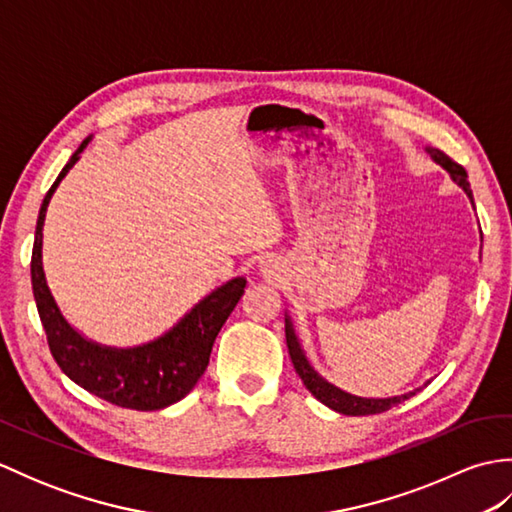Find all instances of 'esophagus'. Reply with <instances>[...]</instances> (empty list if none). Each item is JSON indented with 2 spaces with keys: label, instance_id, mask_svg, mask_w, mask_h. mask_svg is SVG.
<instances>
[{
  "label": "esophagus",
  "instance_id": "34e87169",
  "mask_svg": "<svg viewBox=\"0 0 512 512\" xmlns=\"http://www.w3.org/2000/svg\"><path fill=\"white\" fill-rule=\"evenodd\" d=\"M262 275L266 277V279H270V277H275V273H277V268H275V264L273 262H262Z\"/></svg>",
  "mask_w": 512,
  "mask_h": 512
}]
</instances>
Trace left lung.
Masks as SVG:
<instances>
[{
  "mask_svg": "<svg viewBox=\"0 0 512 512\" xmlns=\"http://www.w3.org/2000/svg\"><path fill=\"white\" fill-rule=\"evenodd\" d=\"M424 151H427V154L433 158V162H438L442 169L449 171L451 180L458 184V187L464 189V193L469 195V200L473 204V191H471L469 176H466L464 167H460L458 162H453L447 154H442L440 149L427 147ZM286 343H288L292 365H295L299 378L303 380V385H306L310 394L317 400H321L325 407H330V409L339 411V413H345V416H369V413H383L394 405L405 402L407 398H411L418 391V389H413V391H407V394L391 396V398H363V396L347 394V391L328 383V380H325L317 372V369L310 365L306 352H303V345L299 341V334L295 330V323H292V319H290V314H286Z\"/></svg>",
  "mask_w": 512,
  "mask_h": 512,
  "instance_id": "1",
  "label": "left lung"
}]
</instances>
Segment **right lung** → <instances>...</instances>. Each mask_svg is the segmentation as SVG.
<instances>
[{"label": "right lung", "mask_w": 512, "mask_h": 512, "mask_svg": "<svg viewBox=\"0 0 512 512\" xmlns=\"http://www.w3.org/2000/svg\"><path fill=\"white\" fill-rule=\"evenodd\" d=\"M90 140L92 136L85 138L81 147L74 151L39 209L35 246H32L30 259V279L39 319L43 330H46L54 361L76 385L125 409H165L187 396L204 374L215 336L222 330L226 319L231 317L237 301L242 299L246 279L235 277L215 288L195 303L171 330L143 345L110 347L96 343L72 328L54 301L46 273H43V222H46L52 193L79 162L81 151L88 147Z\"/></svg>", "instance_id": "1"}]
</instances>
